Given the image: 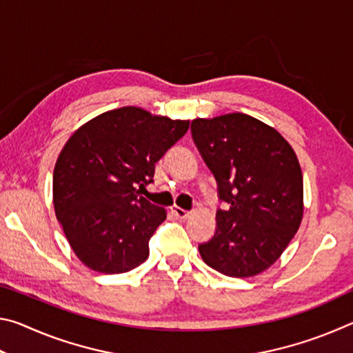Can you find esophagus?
Segmentation results:
<instances>
[{
	"label": "esophagus",
	"instance_id": "obj_1",
	"mask_svg": "<svg viewBox=\"0 0 353 353\" xmlns=\"http://www.w3.org/2000/svg\"><path fill=\"white\" fill-rule=\"evenodd\" d=\"M171 212L176 214L177 218H181V219H187L188 216H190V212L188 210H183V208H181V207H177V205H174V207H171Z\"/></svg>",
	"mask_w": 353,
	"mask_h": 353
}]
</instances>
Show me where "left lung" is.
Instances as JSON below:
<instances>
[{
    "mask_svg": "<svg viewBox=\"0 0 353 353\" xmlns=\"http://www.w3.org/2000/svg\"><path fill=\"white\" fill-rule=\"evenodd\" d=\"M191 137L225 202L213 238L199 244L202 260L224 276H256L301 225L303 181L296 152L276 129L244 113L196 118Z\"/></svg>",
    "mask_w": 353,
    "mask_h": 353,
    "instance_id": "8db88e82",
    "label": "left lung"
}]
</instances>
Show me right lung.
Returning a JSON list of instances; mask_svg holds the SVG:
<instances>
[{"label": "right lung", "mask_w": 353, "mask_h": 353, "mask_svg": "<svg viewBox=\"0 0 353 353\" xmlns=\"http://www.w3.org/2000/svg\"><path fill=\"white\" fill-rule=\"evenodd\" d=\"M190 121L121 107L70 137L52 174L56 216L71 249L93 271L119 274L149 255L165 208L143 198L155 163L188 130Z\"/></svg>", "instance_id": "right-lung-1"}]
</instances>
